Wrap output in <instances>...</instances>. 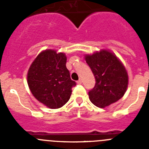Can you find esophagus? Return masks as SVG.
<instances>
[{"label":"esophagus","mask_w":149,"mask_h":149,"mask_svg":"<svg viewBox=\"0 0 149 149\" xmlns=\"http://www.w3.org/2000/svg\"><path fill=\"white\" fill-rule=\"evenodd\" d=\"M82 82H83V80H82V79H79V80H78V81H77V84H82Z\"/></svg>","instance_id":"esophagus-1"}]
</instances>
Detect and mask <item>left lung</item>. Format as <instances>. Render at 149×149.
Listing matches in <instances>:
<instances>
[{
	"instance_id": "left-lung-1",
	"label": "left lung",
	"mask_w": 149,
	"mask_h": 149,
	"mask_svg": "<svg viewBox=\"0 0 149 149\" xmlns=\"http://www.w3.org/2000/svg\"><path fill=\"white\" fill-rule=\"evenodd\" d=\"M84 59L95 78V85L89 92L93 104L104 108L123 97L128 86V74L115 54L101 49L93 54H85Z\"/></svg>"
}]
</instances>
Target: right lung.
<instances>
[{"label": "right lung", "instance_id": "right-lung-1", "mask_svg": "<svg viewBox=\"0 0 149 149\" xmlns=\"http://www.w3.org/2000/svg\"><path fill=\"white\" fill-rule=\"evenodd\" d=\"M65 54L46 49L38 54L27 74L29 89L37 101L48 108L65 105L76 85L66 68Z\"/></svg>", "mask_w": 149, "mask_h": 149}]
</instances>
